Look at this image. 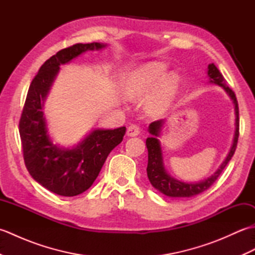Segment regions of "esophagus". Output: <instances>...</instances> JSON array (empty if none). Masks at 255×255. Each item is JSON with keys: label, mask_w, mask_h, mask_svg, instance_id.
<instances>
[{"label": "esophagus", "mask_w": 255, "mask_h": 255, "mask_svg": "<svg viewBox=\"0 0 255 255\" xmlns=\"http://www.w3.org/2000/svg\"><path fill=\"white\" fill-rule=\"evenodd\" d=\"M140 133V128L137 125H130L127 128V136L128 137H136Z\"/></svg>", "instance_id": "esophagus-1"}]
</instances>
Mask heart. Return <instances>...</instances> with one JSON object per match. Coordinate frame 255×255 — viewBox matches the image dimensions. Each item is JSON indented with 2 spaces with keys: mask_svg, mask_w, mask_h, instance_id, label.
I'll list each match as a JSON object with an SVG mask.
<instances>
[{
  "mask_svg": "<svg viewBox=\"0 0 255 255\" xmlns=\"http://www.w3.org/2000/svg\"><path fill=\"white\" fill-rule=\"evenodd\" d=\"M167 71V66L162 62L145 63L134 72L126 85V94L129 97H140L151 93V107L160 110L169 104L174 97L180 84V78L174 72Z\"/></svg>",
  "mask_w": 255,
  "mask_h": 255,
  "instance_id": "1",
  "label": "heart"
}]
</instances>
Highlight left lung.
Instances as JSON below:
<instances>
[{
	"mask_svg": "<svg viewBox=\"0 0 255 255\" xmlns=\"http://www.w3.org/2000/svg\"><path fill=\"white\" fill-rule=\"evenodd\" d=\"M207 77L209 80V83L220 86V88L226 92L227 95L230 97L232 103H234L236 115V128L231 148L223 163L220 164L217 171H216L213 175H210L209 177L199 182H183L170 175V173L165 169L163 153H162V147L159 140V137L161 136L162 132V128H163L164 125V119H160V121L151 123L148 128V131L150 132L151 136L145 140V145H147L148 149L147 174L150 183L152 184V186L155 189H158L160 193L164 194L167 197L187 198L196 196V195L205 192L206 189H208L216 182V180H217L219 175L221 174V172L224 171L226 165L228 164V162L231 160L232 155L235 154L238 138H239V107H238L237 97L234 93V91L229 89V86H227L223 74L219 72V70L214 63L208 64Z\"/></svg>",
	"mask_w": 255,
	"mask_h": 255,
	"instance_id": "obj_1",
	"label": "left lung"
}]
</instances>
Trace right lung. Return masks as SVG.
Listing matches in <instances>:
<instances>
[{
    "label": "right lung",
    "instance_id": "add662e5",
    "mask_svg": "<svg viewBox=\"0 0 255 255\" xmlns=\"http://www.w3.org/2000/svg\"><path fill=\"white\" fill-rule=\"evenodd\" d=\"M106 44H77L58 51L40 67L31 81L19 121V134L27 170L34 180L60 196H77L89 189L111 151L123 141L126 127L94 128L73 147L53 143L44 104L60 66Z\"/></svg>",
    "mask_w": 255,
    "mask_h": 255
}]
</instances>
